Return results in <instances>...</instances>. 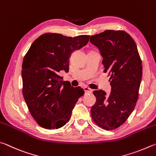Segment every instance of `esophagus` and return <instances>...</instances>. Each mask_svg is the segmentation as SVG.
<instances>
[{
    "label": "esophagus",
    "instance_id": "34e87169",
    "mask_svg": "<svg viewBox=\"0 0 156 156\" xmlns=\"http://www.w3.org/2000/svg\"><path fill=\"white\" fill-rule=\"evenodd\" d=\"M83 89H84V93H91L93 92V90L89 89V88L88 87H84L83 88Z\"/></svg>",
    "mask_w": 156,
    "mask_h": 156
}]
</instances>
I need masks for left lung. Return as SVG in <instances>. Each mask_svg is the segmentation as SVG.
I'll return each instance as SVG.
<instances>
[{
    "label": "left lung",
    "mask_w": 156,
    "mask_h": 156,
    "mask_svg": "<svg viewBox=\"0 0 156 156\" xmlns=\"http://www.w3.org/2000/svg\"><path fill=\"white\" fill-rule=\"evenodd\" d=\"M90 41L102 56L104 72L110 76V94L94 90L95 104L90 109L93 120L101 128L112 130L125 122L138 100L143 67L137 46L123 30H106L92 35Z\"/></svg>",
    "instance_id": "8db88e82"
}]
</instances>
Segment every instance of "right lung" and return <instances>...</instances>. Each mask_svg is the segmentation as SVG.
<instances>
[{"label":"right lung","instance_id":"obj_1","mask_svg":"<svg viewBox=\"0 0 156 156\" xmlns=\"http://www.w3.org/2000/svg\"><path fill=\"white\" fill-rule=\"evenodd\" d=\"M89 35L74 37L45 33L35 39L22 67L23 96L31 115L46 129H58L68 122L81 87L63 81L58 72H68L71 55L88 43Z\"/></svg>","mask_w":156,"mask_h":156}]
</instances>
